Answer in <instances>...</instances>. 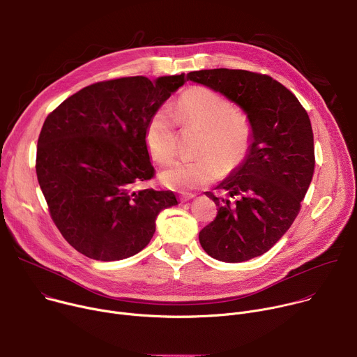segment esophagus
I'll return each mask as SVG.
<instances>
[{
    "instance_id": "obj_1",
    "label": "esophagus",
    "mask_w": 357,
    "mask_h": 357,
    "mask_svg": "<svg viewBox=\"0 0 357 357\" xmlns=\"http://www.w3.org/2000/svg\"><path fill=\"white\" fill-rule=\"evenodd\" d=\"M193 197H195V195H193V193H188V192H182V193L179 195L181 202H188V200H190V199H193Z\"/></svg>"
}]
</instances>
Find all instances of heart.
I'll use <instances>...</instances> for the list:
<instances>
[{"instance_id":"1","label":"heart","mask_w":357,"mask_h":357,"mask_svg":"<svg viewBox=\"0 0 357 357\" xmlns=\"http://www.w3.org/2000/svg\"><path fill=\"white\" fill-rule=\"evenodd\" d=\"M174 115L182 127L203 130L199 145L203 155L165 167L160 174L165 186L176 190L205 186L220 176L222 165L225 171H231L245 160L252 142L251 121L245 112L231 107L222 94L206 87H190L176 100ZM144 139L154 161L162 164L175 155L176 127L167 109H158L149 117Z\"/></svg>"}]
</instances>
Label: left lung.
<instances>
[{"label":"left lung","instance_id":"1","mask_svg":"<svg viewBox=\"0 0 357 357\" xmlns=\"http://www.w3.org/2000/svg\"><path fill=\"white\" fill-rule=\"evenodd\" d=\"M186 80L223 94L247 113L252 127L245 160L218 185L236 200L206 192L219 211L200 230V245L225 263L259 257L291 227L312 181L315 152L308 113L267 75L206 69L188 73Z\"/></svg>","mask_w":357,"mask_h":357}]
</instances>
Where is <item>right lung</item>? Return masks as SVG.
Instances as JSON below:
<instances>
[{
  "label": "right lung",
  "instance_id": "right-lung-1",
  "mask_svg": "<svg viewBox=\"0 0 357 357\" xmlns=\"http://www.w3.org/2000/svg\"><path fill=\"white\" fill-rule=\"evenodd\" d=\"M183 75L90 84L68 97L40 130L36 176L50 216L86 257L117 261L139 252L161 211L178 205L171 190L138 189L155 174L145 127Z\"/></svg>",
  "mask_w": 357,
  "mask_h": 357
}]
</instances>
